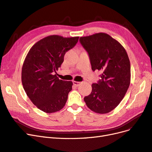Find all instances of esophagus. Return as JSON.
<instances>
[{
    "label": "esophagus",
    "mask_w": 152,
    "mask_h": 152,
    "mask_svg": "<svg viewBox=\"0 0 152 152\" xmlns=\"http://www.w3.org/2000/svg\"><path fill=\"white\" fill-rule=\"evenodd\" d=\"M73 85H74L76 86H79L81 85V83L80 82H78V81H73Z\"/></svg>",
    "instance_id": "esophagus-1"
}]
</instances>
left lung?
I'll return each instance as SVG.
<instances>
[{
  "instance_id": "1",
  "label": "left lung",
  "mask_w": 152,
  "mask_h": 152,
  "mask_svg": "<svg viewBox=\"0 0 152 152\" xmlns=\"http://www.w3.org/2000/svg\"><path fill=\"white\" fill-rule=\"evenodd\" d=\"M93 71H99L101 80L91 85V94L84 98L88 107L96 113H108L124 98L130 84L131 67L122 45L106 33L81 37Z\"/></svg>"
}]
</instances>
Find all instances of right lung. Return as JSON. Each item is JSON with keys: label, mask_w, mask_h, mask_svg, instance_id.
<instances>
[{"label": "right lung", "mask_w": 152, "mask_h": 152, "mask_svg": "<svg viewBox=\"0 0 152 152\" xmlns=\"http://www.w3.org/2000/svg\"><path fill=\"white\" fill-rule=\"evenodd\" d=\"M78 39L49 36L37 42L26 56L22 67V85L32 103L45 113L61 110L67 102L72 82L59 80L54 74Z\"/></svg>", "instance_id": "1"}]
</instances>
